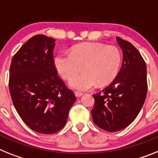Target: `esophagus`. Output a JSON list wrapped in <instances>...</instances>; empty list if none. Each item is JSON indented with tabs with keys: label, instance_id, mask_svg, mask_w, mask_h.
I'll return each instance as SVG.
<instances>
[{
	"label": "esophagus",
	"instance_id": "34e87169",
	"mask_svg": "<svg viewBox=\"0 0 158 158\" xmlns=\"http://www.w3.org/2000/svg\"><path fill=\"white\" fill-rule=\"evenodd\" d=\"M74 94L76 95V97H81V96L83 95V93H82V92H80V91H75Z\"/></svg>",
	"mask_w": 158,
	"mask_h": 158
}]
</instances>
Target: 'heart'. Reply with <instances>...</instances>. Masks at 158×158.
Masks as SVG:
<instances>
[{
    "label": "heart",
    "mask_w": 158,
    "mask_h": 158,
    "mask_svg": "<svg viewBox=\"0 0 158 158\" xmlns=\"http://www.w3.org/2000/svg\"><path fill=\"white\" fill-rule=\"evenodd\" d=\"M122 64V53L114 45L100 43H82L72 47L69 53L60 52L54 58L57 73L69 79L82 68L83 73L69 81L71 88L87 90L98 83L106 85L118 76Z\"/></svg>",
    "instance_id": "b5f03b06"
}]
</instances>
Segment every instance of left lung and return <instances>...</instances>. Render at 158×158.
Here are the masks:
<instances>
[{"mask_svg":"<svg viewBox=\"0 0 158 158\" xmlns=\"http://www.w3.org/2000/svg\"><path fill=\"white\" fill-rule=\"evenodd\" d=\"M123 50V63L118 76L107 87L94 94L91 110L94 123L107 131H117L134 121L146 98V64L129 42L116 38Z\"/></svg>","mask_w":158,"mask_h":158,"instance_id":"8db88e82","label":"left lung"}]
</instances>
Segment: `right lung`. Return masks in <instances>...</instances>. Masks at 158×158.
I'll return each instance as SVG.
<instances>
[{"label":"right lung","instance_id":"obj_1","mask_svg":"<svg viewBox=\"0 0 158 158\" xmlns=\"http://www.w3.org/2000/svg\"><path fill=\"white\" fill-rule=\"evenodd\" d=\"M55 40L31 37L12 59L9 88L19 116L33 131L53 134L64 127L76 101L54 65Z\"/></svg>","mask_w":158,"mask_h":158}]
</instances>
